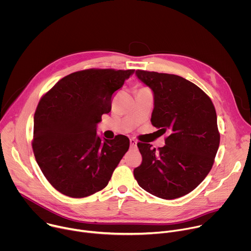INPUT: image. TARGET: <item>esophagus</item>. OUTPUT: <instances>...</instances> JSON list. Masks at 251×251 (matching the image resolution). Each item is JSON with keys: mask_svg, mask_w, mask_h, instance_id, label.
I'll use <instances>...</instances> for the list:
<instances>
[{"mask_svg": "<svg viewBox=\"0 0 251 251\" xmlns=\"http://www.w3.org/2000/svg\"><path fill=\"white\" fill-rule=\"evenodd\" d=\"M130 147L136 148L137 147V141L135 139H130Z\"/></svg>", "mask_w": 251, "mask_h": 251, "instance_id": "esophagus-1", "label": "esophagus"}]
</instances>
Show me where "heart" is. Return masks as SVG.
Listing matches in <instances>:
<instances>
[{
	"mask_svg": "<svg viewBox=\"0 0 251 251\" xmlns=\"http://www.w3.org/2000/svg\"><path fill=\"white\" fill-rule=\"evenodd\" d=\"M142 89H146V88H142Z\"/></svg>",
	"mask_w": 251,
	"mask_h": 251,
	"instance_id": "b5f03b06",
	"label": "heart"
}]
</instances>
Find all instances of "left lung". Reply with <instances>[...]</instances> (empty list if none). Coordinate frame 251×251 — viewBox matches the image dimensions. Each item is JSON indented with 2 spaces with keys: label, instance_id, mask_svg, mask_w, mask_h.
Here are the masks:
<instances>
[{
  "label": "left lung",
  "instance_id": "8db88e82",
  "mask_svg": "<svg viewBox=\"0 0 251 251\" xmlns=\"http://www.w3.org/2000/svg\"><path fill=\"white\" fill-rule=\"evenodd\" d=\"M154 94L152 125L164 134L156 150L138 143L142 164L134 169L139 186L165 200L183 197L207 176L220 146L217 112L210 98L193 82L175 75L136 70Z\"/></svg>",
  "mask_w": 251,
  "mask_h": 251
}]
</instances>
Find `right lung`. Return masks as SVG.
Masks as SVG:
<instances>
[{"label": "right lung", "mask_w": 251, "mask_h": 251, "mask_svg": "<svg viewBox=\"0 0 251 251\" xmlns=\"http://www.w3.org/2000/svg\"><path fill=\"white\" fill-rule=\"evenodd\" d=\"M134 69H85L60 79L40 100L32 150L43 174L59 193L85 198L104 189L129 149L128 137L102 141L96 125L111 110L113 93Z\"/></svg>", "instance_id": "obj_1"}]
</instances>
